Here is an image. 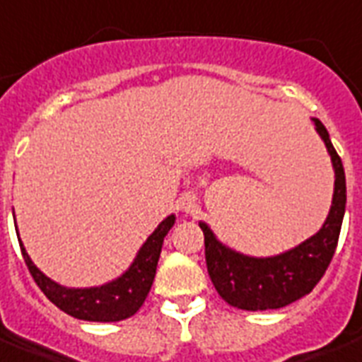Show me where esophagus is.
<instances>
[{
	"label": "esophagus",
	"mask_w": 362,
	"mask_h": 362,
	"mask_svg": "<svg viewBox=\"0 0 362 362\" xmlns=\"http://www.w3.org/2000/svg\"><path fill=\"white\" fill-rule=\"evenodd\" d=\"M178 203H180V209L184 212H193L197 209V197L193 193H184Z\"/></svg>",
	"instance_id": "1"
}]
</instances>
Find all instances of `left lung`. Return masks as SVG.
Wrapping results in <instances>:
<instances>
[{
    "label": "left lung",
    "instance_id": "obj_1",
    "mask_svg": "<svg viewBox=\"0 0 362 362\" xmlns=\"http://www.w3.org/2000/svg\"><path fill=\"white\" fill-rule=\"evenodd\" d=\"M315 131L322 138L334 167V195L325 224L315 235L283 255L255 258L220 243L205 222L206 269L218 294L226 302L247 311L279 310L313 291L334 256L341 220L346 212V173L340 156L330 142L328 131L313 117Z\"/></svg>",
    "mask_w": 362,
    "mask_h": 362
}]
</instances>
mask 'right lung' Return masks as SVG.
Here are the masks:
<instances>
[{
	"mask_svg": "<svg viewBox=\"0 0 362 362\" xmlns=\"http://www.w3.org/2000/svg\"><path fill=\"white\" fill-rule=\"evenodd\" d=\"M175 214H170L157 226L156 231L140 247L131 267L121 277L110 281L106 285L90 286V288H68V286H62L49 279L45 273H41L34 266V262L28 256L21 239L18 243H21L22 256H24V262H26L32 277L41 288V292L59 310L76 317V319H83V321L115 322L134 315L142 308V303L153 285L163 239L175 226Z\"/></svg>",
	"mask_w": 362,
	"mask_h": 362,
	"instance_id": "obj_1",
	"label": "right lung"
}]
</instances>
